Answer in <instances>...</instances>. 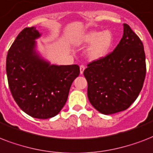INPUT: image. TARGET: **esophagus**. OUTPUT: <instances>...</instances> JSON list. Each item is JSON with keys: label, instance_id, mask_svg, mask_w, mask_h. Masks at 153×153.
Masks as SVG:
<instances>
[{"label": "esophagus", "instance_id": "34e87169", "mask_svg": "<svg viewBox=\"0 0 153 153\" xmlns=\"http://www.w3.org/2000/svg\"><path fill=\"white\" fill-rule=\"evenodd\" d=\"M84 70H85V66H84V65H81V66H80V74H83Z\"/></svg>", "mask_w": 153, "mask_h": 153}]
</instances>
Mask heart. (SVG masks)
<instances>
[{"instance_id":"heart-1","label":"heart","mask_w":153,"mask_h":153,"mask_svg":"<svg viewBox=\"0 0 153 153\" xmlns=\"http://www.w3.org/2000/svg\"><path fill=\"white\" fill-rule=\"evenodd\" d=\"M113 40V35L109 31L88 32L82 39L85 44H91L86 50L87 57L91 60H98L105 57L111 48Z\"/></svg>"}]
</instances>
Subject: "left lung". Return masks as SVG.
Segmentation results:
<instances>
[{
    "label": "left lung",
    "mask_w": 153,
    "mask_h": 153,
    "mask_svg": "<svg viewBox=\"0 0 153 153\" xmlns=\"http://www.w3.org/2000/svg\"><path fill=\"white\" fill-rule=\"evenodd\" d=\"M91 105L103 114L126 110L143 87L146 74L143 43L127 24L121 41L100 59L87 64L83 72Z\"/></svg>",
    "instance_id": "obj_1"
}]
</instances>
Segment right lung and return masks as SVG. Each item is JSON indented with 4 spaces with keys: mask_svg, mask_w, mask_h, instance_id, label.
Returning a JSON list of instances; mask_svg holds the SVG:
<instances>
[{
    "mask_svg": "<svg viewBox=\"0 0 153 153\" xmlns=\"http://www.w3.org/2000/svg\"><path fill=\"white\" fill-rule=\"evenodd\" d=\"M40 36L35 27L19 33L8 51L6 73L11 94L29 116L48 119L57 115L67 102L72 82L79 75L78 65H51L36 51Z\"/></svg>",
    "mask_w": 153,
    "mask_h": 153,
    "instance_id": "1",
    "label": "right lung"
}]
</instances>
